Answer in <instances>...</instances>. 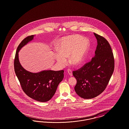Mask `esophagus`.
<instances>
[{"instance_id":"obj_1","label":"esophagus","mask_w":129,"mask_h":129,"mask_svg":"<svg viewBox=\"0 0 129 129\" xmlns=\"http://www.w3.org/2000/svg\"><path fill=\"white\" fill-rule=\"evenodd\" d=\"M67 72L70 76H73V72H72V71L71 70H70V69H68Z\"/></svg>"}]
</instances>
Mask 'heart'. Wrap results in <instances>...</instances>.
<instances>
[{
	"instance_id": "b5f03b06",
	"label": "heart",
	"mask_w": 129,
	"mask_h": 129,
	"mask_svg": "<svg viewBox=\"0 0 129 129\" xmlns=\"http://www.w3.org/2000/svg\"><path fill=\"white\" fill-rule=\"evenodd\" d=\"M89 47V42L78 35L68 36L62 40L58 46L59 54L55 55L57 62L62 67L69 63L74 67L80 66L84 61Z\"/></svg>"
}]
</instances>
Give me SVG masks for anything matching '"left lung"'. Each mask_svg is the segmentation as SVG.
I'll use <instances>...</instances> for the list:
<instances>
[{"label": "left lung", "mask_w": 129, "mask_h": 129, "mask_svg": "<svg viewBox=\"0 0 129 129\" xmlns=\"http://www.w3.org/2000/svg\"><path fill=\"white\" fill-rule=\"evenodd\" d=\"M97 46L91 60L73 71L77 80L76 94L85 99L93 98L103 92L114 70V58L110 45L104 38L95 33Z\"/></svg>", "instance_id": "left-lung-1"}]
</instances>
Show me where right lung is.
<instances>
[{
    "mask_svg": "<svg viewBox=\"0 0 129 129\" xmlns=\"http://www.w3.org/2000/svg\"><path fill=\"white\" fill-rule=\"evenodd\" d=\"M34 35L25 38L17 48L14 68L22 89L31 98L40 102H46L53 97L57 87L64 77V71L44 70L33 73L25 70L19 60L20 50L33 40Z\"/></svg>",
    "mask_w": 129,
    "mask_h": 129,
    "instance_id": "1",
    "label": "right lung"
}]
</instances>
